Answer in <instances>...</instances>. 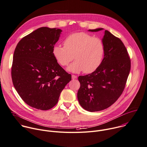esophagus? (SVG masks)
Returning <instances> with one entry per match:
<instances>
[{"mask_svg":"<svg viewBox=\"0 0 147 147\" xmlns=\"http://www.w3.org/2000/svg\"><path fill=\"white\" fill-rule=\"evenodd\" d=\"M71 77H72V78H73V79H76V78H77V76H76V75L72 74V75H71Z\"/></svg>","mask_w":147,"mask_h":147,"instance_id":"1","label":"esophagus"}]
</instances>
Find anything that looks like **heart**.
I'll list each match as a JSON object with an SVG mask.
<instances>
[{
	"label": "heart",
	"mask_w": 147,
	"mask_h": 147,
	"mask_svg": "<svg viewBox=\"0 0 147 147\" xmlns=\"http://www.w3.org/2000/svg\"><path fill=\"white\" fill-rule=\"evenodd\" d=\"M63 45L64 47L55 45L53 55L56 62L63 67L67 66L74 58L76 61L68 67L71 72L84 71L85 73H92L103 62L105 45L99 37L83 32L74 33L65 38Z\"/></svg>",
	"instance_id": "obj_1"
}]
</instances>
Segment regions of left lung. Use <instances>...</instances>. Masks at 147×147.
Listing matches in <instances>:
<instances>
[{"label": "left lung", "mask_w": 147, "mask_h": 147, "mask_svg": "<svg viewBox=\"0 0 147 147\" xmlns=\"http://www.w3.org/2000/svg\"><path fill=\"white\" fill-rule=\"evenodd\" d=\"M102 40L105 54L101 65L94 72L78 78L80 82L77 93L79 103L90 112L106 109L118 99L124 90L131 67L129 55L120 38L105 30Z\"/></svg>", "instance_id": "8db88e82"}]
</instances>
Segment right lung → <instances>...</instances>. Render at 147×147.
I'll return each instance as SVG.
<instances>
[{"instance_id": "add662e5", "label": "right lung", "mask_w": 147, "mask_h": 147, "mask_svg": "<svg viewBox=\"0 0 147 147\" xmlns=\"http://www.w3.org/2000/svg\"><path fill=\"white\" fill-rule=\"evenodd\" d=\"M61 32L40 28L24 37L15 49L11 66L13 85L21 99L36 109L48 110L54 107L71 80V74L53 55Z\"/></svg>"}]
</instances>
